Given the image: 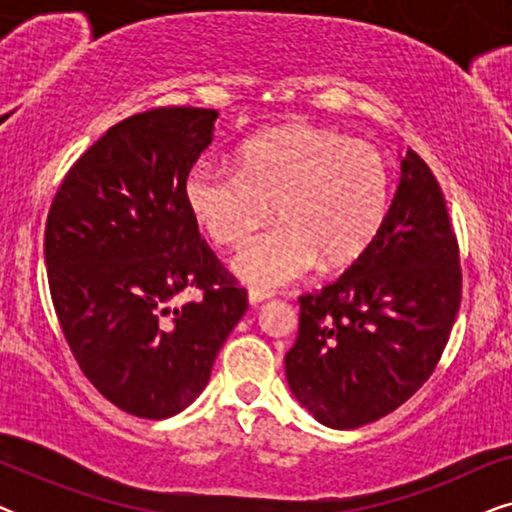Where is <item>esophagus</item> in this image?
Segmentation results:
<instances>
[{
  "mask_svg": "<svg viewBox=\"0 0 512 512\" xmlns=\"http://www.w3.org/2000/svg\"><path fill=\"white\" fill-rule=\"evenodd\" d=\"M270 296H272V293L265 291V289H256V286H251V289H249V303L251 305L263 303V300H268Z\"/></svg>",
  "mask_w": 512,
  "mask_h": 512,
  "instance_id": "34e87169",
  "label": "esophagus"
}]
</instances>
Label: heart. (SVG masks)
<instances>
[{"label":"heart","mask_w":512,"mask_h":512,"mask_svg":"<svg viewBox=\"0 0 512 512\" xmlns=\"http://www.w3.org/2000/svg\"><path fill=\"white\" fill-rule=\"evenodd\" d=\"M389 165L363 139L317 125L263 132L237 167L200 160L184 195L193 219L219 247H240L275 214L282 219L235 256L247 282L279 286L314 268H347L380 235L389 212Z\"/></svg>","instance_id":"b5f03b06"}]
</instances>
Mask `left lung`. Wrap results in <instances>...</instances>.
<instances>
[{
	"instance_id": "1",
	"label": "left lung",
	"mask_w": 512,
	"mask_h": 512,
	"mask_svg": "<svg viewBox=\"0 0 512 512\" xmlns=\"http://www.w3.org/2000/svg\"><path fill=\"white\" fill-rule=\"evenodd\" d=\"M298 305L286 380L321 424L359 429L429 380L461 305V265L445 195L415 151L375 242Z\"/></svg>"
}]
</instances>
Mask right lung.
<instances>
[{
  "mask_svg": "<svg viewBox=\"0 0 512 512\" xmlns=\"http://www.w3.org/2000/svg\"><path fill=\"white\" fill-rule=\"evenodd\" d=\"M216 116L156 107L111 125L69 167L48 209L44 256L62 335L88 382L142 419L195 401L249 307L184 195ZM184 288L201 298L177 306Z\"/></svg>",
  "mask_w": 512,
  "mask_h": 512,
  "instance_id": "right-lung-1",
  "label": "right lung"
}]
</instances>
